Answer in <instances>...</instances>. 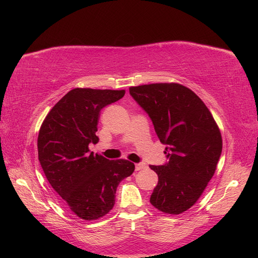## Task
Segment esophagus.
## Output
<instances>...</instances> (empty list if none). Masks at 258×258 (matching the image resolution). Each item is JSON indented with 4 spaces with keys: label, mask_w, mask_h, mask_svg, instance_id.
I'll return each mask as SVG.
<instances>
[{
    "label": "esophagus",
    "mask_w": 258,
    "mask_h": 258,
    "mask_svg": "<svg viewBox=\"0 0 258 258\" xmlns=\"http://www.w3.org/2000/svg\"><path fill=\"white\" fill-rule=\"evenodd\" d=\"M145 167H146V165H145V164H143V163H139V164H136V165H135L136 171H141V169H143Z\"/></svg>",
    "instance_id": "obj_1"
}]
</instances>
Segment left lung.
I'll use <instances>...</instances> for the list:
<instances>
[{
  "instance_id": "1",
  "label": "left lung",
  "mask_w": 258,
  "mask_h": 258,
  "mask_svg": "<svg viewBox=\"0 0 258 258\" xmlns=\"http://www.w3.org/2000/svg\"><path fill=\"white\" fill-rule=\"evenodd\" d=\"M130 94L166 145V162L150 166L158 175L151 204L167 214L187 211L215 173L223 146L220 130L201 98L180 84L133 86Z\"/></svg>"
}]
</instances>
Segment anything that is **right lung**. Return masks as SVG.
<instances>
[{"label":"right lung","mask_w":258,"mask_h":258,"mask_svg":"<svg viewBox=\"0 0 258 258\" xmlns=\"http://www.w3.org/2000/svg\"><path fill=\"white\" fill-rule=\"evenodd\" d=\"M125 91L74 89L47 114L37 139L38 161L53 189L82 220L94 221L112 210L120 180L135 165L109 161L90 152L96 144L102 109L120 100Z\"/></svg>","instance_id":"right-lung-1"}]
</instances>
